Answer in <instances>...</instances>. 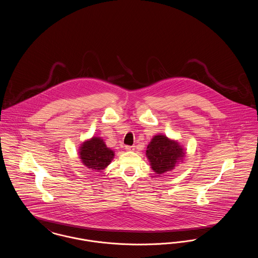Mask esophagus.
Returning <instances> with one entry per match:
<instances>
[{
    "label": "esophagus",
    "mask_w": 258,
    "mask_h": 258,
    "mask_svg": "<svg viewBox=\"0 0 258 258\" xmlns=\"http://www.w3.org/2000/svg\"><path fill=\"white\" fill-rule=\"evenodd\" d=\"M125 151H134L135 150V146H124Z\"/></svg>",
    "instance_id": "esophagus-1"
}]
</instances>
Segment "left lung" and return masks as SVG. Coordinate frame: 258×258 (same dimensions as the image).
<instances>
[{
    "label": "left lung",
    "instance_id": "left-lung-1",
    "mask_svg": "<svg viewBox=\"0 0 258 258\" xmlns=\"http://www.w3.org/2000/svg\"><path fill=\"white\" fill-rule=\"evenodd\" d=\"M184 148L177 140L163 135H155L146 150L151 168L159 175L175 169L179 162L184 160Z\"/></svg>",
    "mask_w": 258,
    "mask_h": 258
}]
</instances>
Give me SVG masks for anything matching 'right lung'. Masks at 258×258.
<instances>
[{
	"mask_svg": "<svg viewBox=\"0 0 258 258\" xmlns=\"http://www.w3.org/2000/svg\"><path fill=\"white\" fill-rule=\"evenodd\" d=\"M79 159L87 168L94 171L105 169L114 159V151L107 147L101 137L93 136L79 147Z\"/></svg>",
	"mask_w": 258,
	"mask_h": 258,
	"instance_id": "obj_1",
	"label": "right lung"
}]
</instances>
